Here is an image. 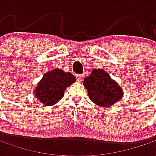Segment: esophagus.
Instances as JSON below:
<instances>
[{"label": "esophagus", "instance_id": "1", "mask_svg": "<svg viewBox=\"0 0 156 156\" xmlns=\"http://www.w3.org/2000/svg\"><path fill=\"white\" fill-rule=\"evenodd\" d=\"M77 80H78V82H82L83 80V78H84V75L83 74H78L77 75Z\"/></svg>", "mask_w": 156, "mask_h": 156}]
</instances>
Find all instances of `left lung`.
<instances>
[{
  "instance_id": "1",
  "label": "left lung",
  "mask_w": 156,
  "mask_h": 156,
  "mask_svg": "<svg viewBox=\"0 0 156 156\" xmlns=\"http://www.w3.org/2000/svg\"><path fill=\"white\" fill-rule=\"evenodd\" d=\"M83 85L90 99L101 107H109L123 97L122 88L103 69H94L90 76L84 78Z\"/></svg>"
}]
</instances>
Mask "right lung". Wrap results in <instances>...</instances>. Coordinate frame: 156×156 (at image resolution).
<instances>
[{"label": "right lung", "mask_w": 156, "mask_h": 156, "mask_svg": "<svg viewBox=\"0 0 156 156\" xmlns=\"http://www.w3.org/2000/svg\"><path fill=\"white\" fill-rule=\"evenodd\" d=\"M76 81L71 73H65L61 69H53L45 73L37 85L34 94L46 106L57 104L61 99L68 86Z\"/></svg>", "instance_id": "right-lung-1"}]
</instances>
